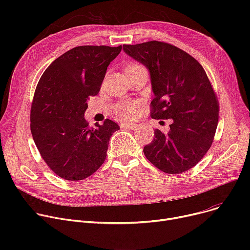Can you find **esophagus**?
<instances>
[{
  "mask_svg": "<svg viewBox=\"0 0 250 250\" xmlns=\"http://www.w3.org/2000/svg\"><path fill=\"white\" fill-rule=\"evenodd\" d=\"M121 126L123 128H129V129H133V128H136L138 125L136 124H129V123H122L121 124Z\"/></svg>",
  "mask_w": 250,
  "mask_h": 250,
  "instance_id": "1",
  "label": "esophagus"
}]
</instances>
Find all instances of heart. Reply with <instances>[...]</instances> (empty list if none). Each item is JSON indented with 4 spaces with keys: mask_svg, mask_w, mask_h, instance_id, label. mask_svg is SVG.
<instances>
[{
    "mask_svg": "<svg viewBox=\"0 0 250 250\" xmlns=\"http://www.w3.org/2000/svg\"><path fill=\"white\" fill-rule=\"evenodd\" d=\"M143 67L140 63H132L129 64L127 69H133V68H139ZM138 109V104L136 102H129V101H121L113 104L111 106V112L121 118H124V120H129L135 116L136 112Z\"/></svg>",
    "mask_w": 250,
    "mask_h": 250,
    "instance_id": "obj_1",
    "label": "heart"
}]
</instances>
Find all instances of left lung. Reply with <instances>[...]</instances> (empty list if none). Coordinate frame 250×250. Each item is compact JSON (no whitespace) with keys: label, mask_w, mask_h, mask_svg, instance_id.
Wrapping results in <instances>:
<instances>
[{"label":"left lung","mask_w":250,"mask_h":250,"mask_svg":"<svg viewBox=\"0 0 250 250\" xmlns=\"http://www.w3.org/2000/svg\"><path fill=\"white\" fill-rule=\"evenodd\" d=\"M124 49L150 71L155 94L151 117L172 121L168 133L154 129L144 154L165 173L188 171L211 148L219 121V101L204 68L185 50L163 42L124 44Z\"/></svg>","instance_id":"1"}]
</instances>
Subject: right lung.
Returning a JSON list of instances; mask_svg holds the SVG:
<instances>
[{
    "instance_id": "right-lung-1",
    "label": "right lung",
    "mask_w": 250,
    "mask_h": 250,
    "mask_svg": "<svg viewBox=\"0 0 250 250\" xmlns=\"http://www.w3.org/2000/svg\"><path fill=\"white\" fill-rule=\"evenodd\" d=\"M123 46H76L52 62L36 86L30 129L47 166L65 180H82L106 159L111 135L120 125L111 120L90 127L84 118L87 101L101 88L108 64Z\"/></svg>"
}]
</instances>
